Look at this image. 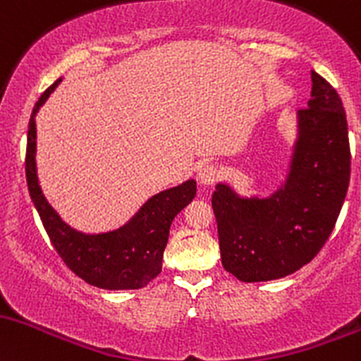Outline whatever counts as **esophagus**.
Returning <instances> with one entry per match:
<instances>
[{
	"mask_svg": "<svg viewBox=\"0 0 361 361\" xmlns=\"http://www.w3.org/2000/svg\"><path fill=\"white\" fill-rule=\"evenodd\" d=\"M200 180L201 184L204 185H213L214 182L220 180V170H218L216 165L206 164L200 169Z\"/></svg>",
	"mask_w": 361,
	"mask_h": 361,
	"instance_id": "1",
	"label": "esophagus"
}]
</instances>
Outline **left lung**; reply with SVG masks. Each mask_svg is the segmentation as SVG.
I'll list each match as a JSON object with an SVG mask.
<instances>
[{"mask_svg":"<svg viewBox=\"0 0 361 361\" xmlns=\"http://www.w3.org/2000/svg\"><path fill=\"white\" fill-rule=\"evenodd\" d=\"M351 172L346 112L338 92L312 71L310 100L285 185L269 197H240L218 184L212 206L221 264L244 283L285 278L310 262L333 232Z\"/></svg>","mask_w":361,"mask_h":361,"instance_id":"8db88e82","label":"left lung"}]
</instances>
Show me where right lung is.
<instances>
[{"label":"right lung","mask_w":361,"mask_h":361,"mask_svg":"<svg viewBox=\"0 0 361 361\" xmlns=\"http://www.w3.org/2000/svg\"><path fill=\"white\" fill-rule=\"evenodd\" d=\"M54 82L40 95L28 121L25 176L44 228L64 264L88 285L104 290H137L147 286L161 271V259L173 218L196 196V182L155 194L141 206L126 225L109 233L87 235L64 224L46 201L35 169V114L58 87Z\"/></svg>","instance_id":"add662e5"}]
</instances>
